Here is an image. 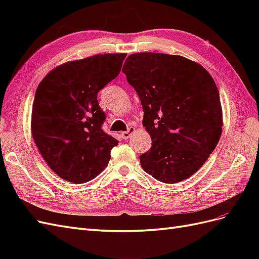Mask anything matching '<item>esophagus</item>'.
<instances>
[{"instance_id":"esophagus-1","label":"esophagus","mask_w":259,"mask_h":259,"mask_svg":"<svg viewBox=\"0 0 259 259\" xmlns=\"http://www.w3.org/2000/svg\"><path fill=\"white\" fill-rule=\"evenodd\" d=\"M135 131V128L134 127H130L126 132H122L121 133V137L123 138V139H128L130 137H131V135L133 134V132Z\"/></svg>"}]
</instances>
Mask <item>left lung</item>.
<instances>
[{"mask_svg":"<svg viewBox=\"0 0 259 259\" xmlns=\"http://www.w3.org/2000/svg\"><path fill=\"white\" fill-rule=\"evenodd\" d=\"M143 105V125L151 137L139 156L146 173L176 184L189 178L214 151L223 127L215 81L198 62L178 55L136 53L122 68Z\"/></svg>","mask_w":259,"mask_h":259,"instance_id":"left-lung-1","label":"left lung"}]
</instances>
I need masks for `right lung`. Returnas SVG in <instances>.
<instances>
[{"label": "right lung", "mask_w": 259, "mask_h": 259, "mask_svg": "<svg viewBox=\"0 0 259 259\" xmlns=\"http://www.w3.org/2000/svg\"><path fill=\"white\" fill-rule=\"evenodd\" d=\"M125 57L104 54L68 61L37 86L31 133L48 165L67 182L84 184L95 178L119 144L101 128L106 114L97 95L120 73Z\"/></svg>", "instance_id": "1"}]
</instances>
